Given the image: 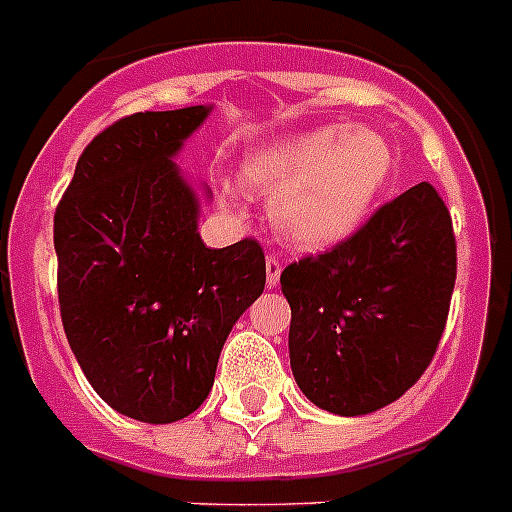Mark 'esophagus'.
<instances>
[{
  "label": "esophagus",
  "instance_id": "esophagus-1",
  "mask_svg": "<svg viewBox=\"0 0 512 512\" xmlns=\"http://www.w3.org/2000/svg\"><path fill=\"white\" fill-rule=\"evenodd\" d=\"M278 281H281V260L276 255H270L265 260V284L278 286Z\"/></svg>",
  "mask_w": 512,
  "mask_h": 512
}]
</instances>
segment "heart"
Here are the masks:
<instances>
[{"label":"heart","mask_w":512,"mask_h":512,"mask_svg":"<svg viewBox=\"0 0 512 512\" xmlns=\"http://www.w3.org/2000/svg\"><path fill=\"white\" fill-rule=\"evenodd\" d=\"M394 168L389 141L371 128L323 126L257 149L244 178L270 197V218L286 242L323 249L360 228ZM228 205L236 191L228 186Z\"/></svg>","instance_id":"obj_1"}]
</instances>
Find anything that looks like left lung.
<instances>
[{
    "instance_id": "1",
    "label": "left lung",
    "mask_w": 512,
    "mask_h": 512,
    "mask_svg": "<svg viewBox=\"0 0 512 512\" xmlns=\"http://www.w3.org/2000/svg\"><path fill=\"white\" fill-rule=\"evenodd\" d=\"M455 273L450 210L426 181L378 207L342 244L289 265L281 292L302 394L347 418L400 400L442 339Z\"/></svg>"
}]
</instances>
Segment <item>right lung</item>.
<instances>
[{
  "instance_id": "1",
  "label": "right lung",
  "mask_w": 512,
  "mask_h": 512,
  "mask_svg": "<svg viewBox=\"0 0 512 512\" xmlns=\"http://www.w3.org/2000/svg\"><path fill=\"white\" fill-rule=\"evenodd\" d=\"M210 110L112 123L83 149L54 213L70 350L94 392L141 423L181 421L207 400L231 328L265 289L255 239L205 247L199 194L173 162Z\"/></svg>"
}]
</instances>
